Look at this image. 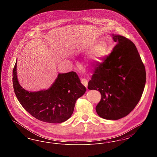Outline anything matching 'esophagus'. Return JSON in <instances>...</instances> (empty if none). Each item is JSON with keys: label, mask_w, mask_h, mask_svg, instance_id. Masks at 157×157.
I'll list each match as a JSON object with an SVG mask.
<instances>
[{"label": "esophagus", "mask_w": 157, "mask_h": 157, "mask_svg": "<svg viewBox=\"0 0 157 157\" xmlns=\"http://www.w3.org/2000/svg\"><path fill=\"white\" fill-rule=\"evenodd\" d=\"M81 82L82 83V84H83L86 88H88V80L85 79V78H83L81 80Z\"/></svg>", "instance_id": "obj_1"}]
</instances>
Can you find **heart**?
<instances>
[{"instance_id": "heart-1", "label": "heart", "mask_w": 157, "mask_h": 157, "mask_svg": "<svg viewBox=\"0 0 157 157\" xmlns=\"http://www.w3.org/2000/svg\"><path fill=\"white\" fill-rule=\"evenodd\" d=\"M92 44V42L85 44V47H88ZM108 46L104 40H100L94 45L89 51L87 55L88 62L92 65L101 63L108 54Z\"/></svg>"}]
</instances>
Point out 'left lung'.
<instances>
[{
    "label": "left lung",
    "instance_id": "1",
    "mask_svg": "<svg viewBox=\"0 0 157 157\" xmlns=\"http://www.w3.org/2000/svg\"><path fill=\"white\" fill-rule=\"evenodd\" d=\"M112 36L117 44L98 65L88 88L101 94L95 108L98 115L106 120H117L128 115L139 102L146 72L134 44L124 36Z\"/></svg>",
    "mask_w": 157,
    "mask_h": 157
}]
</instances>
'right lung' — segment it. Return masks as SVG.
<instances>
[{
  "instance_id": "add662e5",
  "label": "right lung",
  "mask_w": 157,
  "mask_h": 157,
  "mask_svg": "<svg viewBox=\"0 0 157 157\" xmlns=\"http://www.w3.org/2000/svg\"><path fill=\"white\" fill-rule=\"evenodd\" d=\"M17 60L13 69V85L16 96L23 108L41 121L58 124L66 121L73 113L75 103L86 91L75 72L59 74L48 90L29 92L19 83Z\"/></svg>"
}]
</instances>
